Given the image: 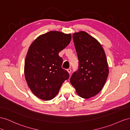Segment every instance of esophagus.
I'll return each instance as SVG.
<instances>
[{
    "label": "esophagus",
    "instance_id": "obj_1",
    "mask_svg": "<svg viewBox=\"0 0 130 130\" xmlns=\"http://www.w3.org/2000/svg\"><path fill=\"white\" fill-rule=\"evenodd\" d=\"M67 70V72H68V73H69V74H70V72H71V69H70V68H69V69H68Z\"/></svg>",
    "mask_w": 130,
    "mask_h": 130
}]
</instances>
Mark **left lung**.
<instances>
[{"mask_svg": "<svg viewBox=\"0 0 130 130\" xmlns=\"http://www.w3.org/2000/svg\"><path fill=\"white\" fill-rule=\"evenodd\" d=\"M78 60V69L70 81L77 94L84 99L95 96L103 89L109 70L105 51L100 43L85 31L73 34Z\"/></svg>", "mask_w": 130, "mask_h": 130, "instance_id": "1", "label": "left lung"}]
</instances>
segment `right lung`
I'll use <instances>...</instances> for the list:
<instances>
[{
    "instance_id": "add662e5",
    "label": "right lung",
    "mask_w": 130,
    "mask_h": 130,
    "mask_svg": "<svg viewBox=\"0 0 130 130\" xmlns=\"http://www.w3.org/2000/svg\"><path fill=\"white\" fill-rule=\"evenodd\" d=\"M72 35L50 31L39 36L30 45L25 58L24 75L27 84L35 95L50 100L58 93L67 71L62 68L58 54L70 42Z\"/></svg>"
}]
</instances>
